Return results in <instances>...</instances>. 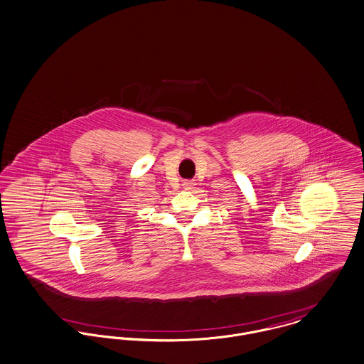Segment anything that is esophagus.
<instances>
[{"label":"esophagus","instance_id":"obj_1","mask_svg":"<svg viewBox=\"0 0 364 364\" xmlns=\"http://www.w3.org/2000/svg\"><path fill=\"white\" fill-rule=\"evenodd\" d=\"M193 185L194 183L192 181H185V182H183V188H185V189H192Z\"/></svg>","mask_w":364,"mask_h":364}]
</instances>
